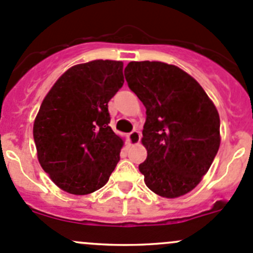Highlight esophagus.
Here are the masks:
<instances>
[{
    "mask_svg": "<svg viewBox=\"0 0 253 253\" xmlns=\"http://www.w3.org/2000/svg\"><path fill=\"white\" fill-rule=\"evenodd\" d=\"M127 139H129L130 145H136L140 142V139H141V135L137 130H132L129 135H127Z\"/></svg>",
    "mask_w": 253,
    "mask_h": 253,
    "instance_id": "1",
    "label": "esophagus"
}]
</instances>
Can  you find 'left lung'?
I'll return each instance as SVG.
<instances>
[{
  "label": "left lung",
  "instance_id": "8db88e82",
  "mask_svg": "<svg viewBox=\"0 0 253 253\" xmlns=\"http://www.w3.org/2000/svg\"><path fill=\"white\" fill-rule=\"evenodd\" d=\"M129 88L146 108L139 169L154 193L177 198L196 188L220 146V118L201 84L174 65L131 61Z\"/></svg>",
  "mask_w": 253,
  "mask_h": 253
}]
</instances>
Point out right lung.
<instances>
[{
	"label": "right lung",
	"mask_w": 253,
	"mask_h": 253,
	"mask_svg": "<svg viewBox=\"0 0 253 253\" xmlns=\"http://www.w3.org/2000/svg\"><path fill=\"white\" fill-rule=\"evenodd\" d=\"M124 84L123 62L75 65L45 96L33 126L41 166L59 188L84 196L102 188L123 140L109 126L108 102Z\"/></svg>",
	"instance_id": "right-lung-1"
}]
</instances>
